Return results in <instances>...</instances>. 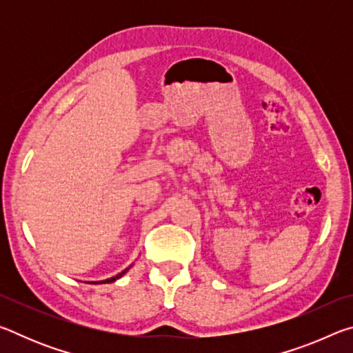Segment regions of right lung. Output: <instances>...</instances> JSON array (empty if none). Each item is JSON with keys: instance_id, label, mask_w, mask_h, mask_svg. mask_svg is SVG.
Wrapping results in <instances>:
<instances>
[{"instance_id": "1", "label": "right lung", "mask_w": 353, "mask_h": 353, "mask_svg": "<svg viewBox=\"0 0 353 353\" xmlns=\"http://www.w3.org/2000/svg\"><path fill=\"white\" fill-rule=\"evenodd\" d=\"M129 268H130V266H129ZM129 268H126V270H124V271H121L119 274H117L115 277H110V279H107V280H99V282H93V283H112V282H115V280H118L119 277H123L124 274H126V272L129 271Z\"/></svg>"}]
</instances>
